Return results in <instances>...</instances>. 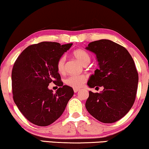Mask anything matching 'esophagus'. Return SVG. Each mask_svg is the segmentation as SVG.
Segmentation results:
<instances>
[{
  "mask_svg": "<svg viewBox=\"0 0 149 149\" xmlns=\"http://www.w3.org/2000/svg\"><path fill=\"white\" fill-rule=\"evenodd\" d=\"M74 92H75V93H77V92H79V89L74 88Z\"/></svg>",
  "mask_w": 149,
  "mask_h": 149,
  "instance_id": "1",
  "label": "esophagus"
}]
</instances>
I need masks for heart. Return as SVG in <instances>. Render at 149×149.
<instances>
[{
  "mask_svg": "<svg viewBox=\"0 0 149 149\" xmlns=\"http://www.w3.org/2000/svg\"><path fill=\"white\" fill-rule=\"evenodd\" d=\"M73 55L84 65H86L90 63L91 57L86 51L78 49L73 52ZM65 57L62 55L57 59L56 63V68L59 74H63L65 72ZM87 76L85 75H70L65 79V84L70 87L78 89L81 88L87 80Z\"/></svg>",
  "mask_w": 149,
  "mask_h": 149,
  "instance_id": "obj_1",
  "label": "heart"
}]
</instances>
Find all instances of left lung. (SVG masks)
<instances>
[{
  "instance_id": "1",
  "label": "left lung",
  "mask_w": 149,
  "mask_h": 149,
  "mask_svg": "<svg viewBox=\"0 0 149 149\" xmlns=\"http://www.w3.org/2000/svg\"><path fill=\"white\" fill-rule=\"evenodd\" d=\"M86 49L96 55L99 62L88 85L103 86L104 90L90 91L86 108L97 120L115 123L129 112L136 98L139 74L134 61L125 47L110 40L92 41Z\"/></svg>"
}]
</instances>
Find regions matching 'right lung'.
<instances>
[{
  "mask_svg": "<svg viewBox=\"0 0 149 149\" xmlns=\"http://www.w3.org/2000/svg\"><path fill=\"white\" fill-rule=\"evenodd\" d=\"M73 43L61 45L44 41L26 47L17 57L12 70L13 97L15 104L29 121L46 126L63 114L74 95L73 88L63 86L56 68L57 59ZM51 82L61 87L53 94Z\"/></svg>",
  "mask_w": 149,
  "mask_h": 149,
  "instance_id": "obj_1",
  "label": "right lung"
}]
</instances>
